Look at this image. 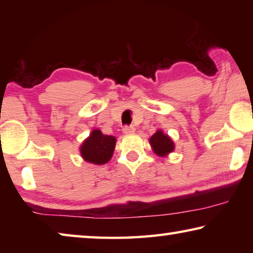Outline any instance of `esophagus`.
I'll return each instance as SVG.
<instances>
[{"label": "esophagus", "instance_id": "1", "mask_svg": "<svg viewBox=\"0 0 253 253\" xmlns=\"http://www.w3.org/2000/svg\"><path fill=\"white\" fill-rule=\"evenodd\" d=\"M123 131H124V134L130 135V134H134V132H135V128L132 126H125L123 128Z\"/></svg>", "mask_w": 253, "mask_h": 253}]
</instances>
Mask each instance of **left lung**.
Listing matches in <instances>:
<instances>
[{
  "mask_svg": "<svg viewBox=\"0 0 253 253\" xmlns=\"http://www.w3.org/2000/svg\"><path fill=\"white\" fill-rule=\"evenodd\" d=\"M149 143H151L154 152L160 156L168 155L169 153L173 152L174 149V144L172 142V139H170L168 135H165L162 130H157L155 134L151 137Z\"/></svg>",
  "mask_w": 253,
  "mask_h": 253,
  "instance_id": "8db88e82",
  "label": "left lung"
}]
</instances>
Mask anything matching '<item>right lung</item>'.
I'll return each mask as SVG.
<instances>
[{"mask_svg": "<svg viewBox=\"0 0 253 253\" xmlns=\"http://www.w3.org/2000/svg\"><path fill=\"white\" fill-rule=\"evenodd\" d=\"M115 145L116 138L114 136L104 135L100 130L95 129L84 142L80 153L85 162L101 165L113 156Z\"/></svg>", "mask_w": 253, "mask_h": 253, "instance_id": "right-lung-1", "label": "right lung"}]
</instances>
